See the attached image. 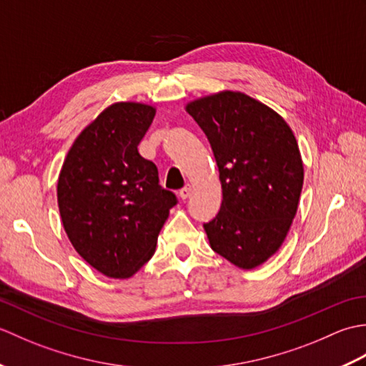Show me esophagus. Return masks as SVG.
<instances>
[{"instance_id":"obj_1","label":"esophagus","mask_w":366,"mask_h":366,"mask_svg":"<svg viewBox=\"0 0 366 366\" xmlns=\"http://www.w3.org/2000/svg\"><path fill=\"white\" fill-rule=\"evenodd\" d=\"M190 193H192V187L187 184V185H185V187H182L181 190H179V197H181L182 199H187L190 197Z\"/></svg>"}]
</instances>
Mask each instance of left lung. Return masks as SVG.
Masks as SVG:
<instances>
[{
  "label": "left lung",
  "mask_w": 366,
  "mask_h": 366,
  "mask_svg": "<svg viewBox=\"0 0 366 366\" xmlns=\"http://www.w3.org/2000/svg\"><path fill=\"white\" fill-rule=\"evenodd\" d=\"M185 110L206 134L220 173V212L204 223L209 244L240 269L258 267L278 252L297 212V139L277 112L239 91L192 100Z\"/></svg>",
  "instance_id": "obj_1"
}]
</instances>
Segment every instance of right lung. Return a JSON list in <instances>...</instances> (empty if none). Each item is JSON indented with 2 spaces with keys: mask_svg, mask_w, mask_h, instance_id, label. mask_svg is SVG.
<instances>
[{
  "mask_svg": "<svg viewBox=\"0 0 366 366\" xmlns=\"http://www.w3.org/2000/svg\"><path fill=\"white\" fill-rule=\"evenodd\" d=\"M155 116L152 105L116 102L81 130L58 177V207L71 244L89 266L129 278L152 258L159 232L177 199L159 185V171L138 144Z\"/></svg>",
  "mask_w": 366,
  "mask_h": 366,
  "instance_id": "right-lung-1",
  "label": "right lung"
}]
</instances>
